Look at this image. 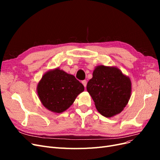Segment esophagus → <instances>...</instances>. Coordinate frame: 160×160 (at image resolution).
<instances>
[{
  "label": "esophagus",
  "mask_w": 160,
  "mask_h": 160,
  "mask_svg": "<svg viewBox=\"0 0 160 160\" xmlns=\"http://www.w3.org/2000/svg\"><path fill=\"white\" fill-rule=\"evenodd\" d=\"M82 84L84 85L85 88H86V86H87V81L84 80V81H82Z\"/></svg>",
  "instance_id": "obj_1"
}]
</instances>
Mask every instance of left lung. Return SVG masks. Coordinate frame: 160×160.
<instances>
[{
    "label": "left lung",
    "instance_id": "obj_1",
    "mask_svg": "<svg viewBox=\"0 0 160 160\" xmlns=\"http://www.w3.org/2000/svg\"><path fill=\"white\" fill-rule=\"evenodd\" d=\"M87 90L99 113L111 118L120 113L128 105L132 94V81L118 67L101 65L95 67Z\"/></svg>",
    "mask_w": 160,
    "mask_h": 160
}]
</instances>
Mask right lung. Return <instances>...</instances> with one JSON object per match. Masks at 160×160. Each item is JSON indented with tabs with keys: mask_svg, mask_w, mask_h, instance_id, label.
<instances>
[{
	"mask_svg": "<svg viewBox=\"0 0 160 160\" xmlns=\"http://www.w3.org/2000/svg\"><path fill=\"white\" fill-rule=\"evenodd\" d=\"M84 89V86L75 76L59 67L46 72L37 87V95L42 105L55 113L69 109Z\"/></svg>",
	"mask_w": 160,
	"mask_h": 160,
	"instance_id": "right-lung-1",
	"label": "right lung"
}]
</instances>
